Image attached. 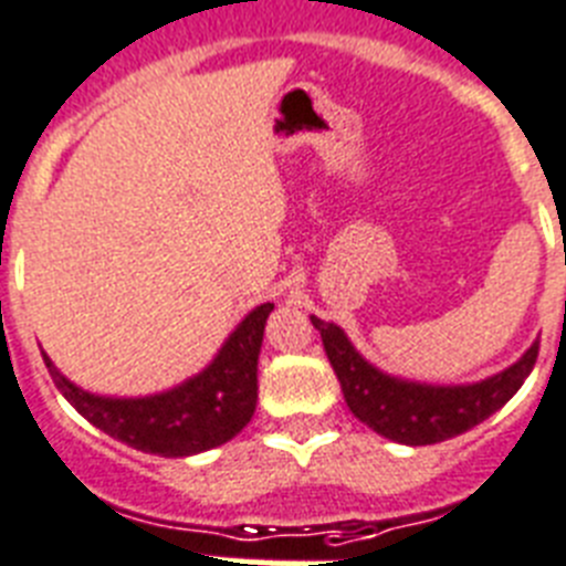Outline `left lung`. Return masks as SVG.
Returning a JSON list of instances; mask_svg holds the SVG:
<instances>
[{"instance_id": "obj_1", "label": "left lung", "mask_w": 566, "mask_h": 566, "mask_svg": "<svg viewBox=\"0 0 566 566\" xmlns=\"http://www.w3.org/2000/svg\"><path fill=\"white\" fill-rule=\"evenodd\" d=\"M312 326L321 333L326 358L340 381L347 408L367 428L401 442V446H433L469 431L494 410H501L521 390L538 358V340L497 376L474 385H419L396 378L364 361L349 344L344 329L312 315Z\"/></svg>"}]
</instances>
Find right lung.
<instances>
[{
	"mask_svg": "<svg viewBox=\"0 0 566 566\" xmlns=\"http://www.w3.org/2000/svg\"><path fill=\"white\" fill-rule=\"evenodd\" d=\"M274 303H263L242 317L217 358L199 376L167 394L144 399H109L72 385L42 353L60 394L74 410L104 433L158 457H190L233 440L251 422L256 408V358Z\"/></svg>",
	"mask_w": 566,
	"mask_h": 566,
	"instance_id": "add662e5",
	"label": "right lung"
}]
</instances>
